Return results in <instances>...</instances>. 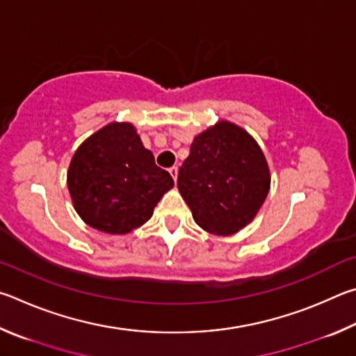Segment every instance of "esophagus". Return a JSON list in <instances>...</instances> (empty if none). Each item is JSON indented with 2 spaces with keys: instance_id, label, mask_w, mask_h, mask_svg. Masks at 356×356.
I'll return each instance as SVG.
<instances>
[{
  "instance_id": "34e87169",
  "label": "esophagus",
  "mask_w": 356,
  "mask_h": 356,
  "mask_svg": "<svg viewBox=\"0 0 356 356\" xmlns=\"http://www.w3.org/2000/svg\"><path fill=\"white\" fill-rule=\"evenodd\" d=\"M168 172H170V175H172V178L175 179V181H177V178H178V167H170L168 168Z\"/></svg>"
}]
</instances>
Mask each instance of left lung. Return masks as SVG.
I'll list each match as a JSON object with an SVG mask.
<instances>
[{
    "instance_id": "1",
    "label": "left lung",
    "mask_w": 356,
    "mask_h": 356,
    "mask_svg": "<svg viewBox=\"0 0 356 356\" xmlns=\"http://www.w3.org/2000/svg\"><path fill=\"white\" fill-rule=\"evenodd\" d=\"M179 194L204 232L238 233L263 207L270 172L258 142L232 122L198 134L178 172Z\"/></svg>"
}]
</instances>
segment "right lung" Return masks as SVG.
<instances>
[{
	"label": "right lung",
	"instance_id": "obj_1",
	"mask_svg": "<svg viewBox=\"0 0 356 356\" xmlns=\"http://www.w3.org/2000/svg\"><path fill=\"white\" fill-rule=\"evenodd\" d=\"M67 186L87 225L127 234L149 220L162 195L173 188V178L156 165L133 124L114 122L78 147Z\"/></svg>",
	"mask_w": 356,
	"mask_h": 356
}]
</instances>
